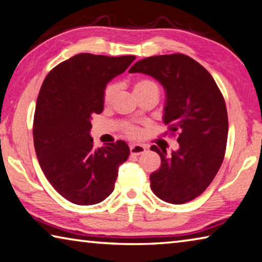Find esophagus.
<instances>
[{
  "instance_id": "34e87169",
  "label": "esophagus",
  "mask_w": 262,
  "mask_h": 262,
  "mask_svg": "<svg viewBox=\"0 0 262 262\" xmlns=\"http://www.w3.org/2000/svg\"><path fill=\"white\" fill-rule=\"evenodd\" d=\"M130 152L132 155H140L146 152V147L144 145L140 144H134L130 146Z\"/></svg>"
}]
</instances>
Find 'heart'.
Segmentation results:
<instances>
[{"label": "heart", "instance_id": "1", "mask_svg": "<svg viewBox=\"0 0 262 262\" xmlns=\"http://www.w3.org/2000/svg\"><path fill=\"white\" fill-rule=\"evenodd\" d=\"M149 89H158L157 82H154L150 79H140L135 84V92L136 94L140 93V92L149 90ZM118 92V84L117 82H109V84L104 87L103 90V102L105 104H110L114 101L115 96H116ZM128 132L130 134H136V128L135 127H128Z\"/></svg>", "mask_w": 262, "mask_h": 262}]
</instances>
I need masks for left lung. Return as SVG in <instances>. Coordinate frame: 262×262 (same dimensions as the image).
<instances>
[{"instance_id": "1", "label": "left lung", "mask_w": 262, "mask_h": 262, "mask_svg": "<svg viewBox=\"0 0 262 262\" xmlns=\"http://www.w3.org/2000/svg\"><path fill=\"white\" fill-rule=\"evenodd\" d=\"M128 72L153 77L166 91L163 122L178 132L180 147L167 155L153 145L161 167L150 173L154 194L169 204H184L207 189L223 162L228 114L214 78L184 54L159 55L137 62Z\"/></svg>"}]
</instances>
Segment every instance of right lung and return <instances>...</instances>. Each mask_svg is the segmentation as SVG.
I'll return each instance as SVG.
<instances>
[{"label": "right lung", "mask_w": 262, "mask_h": 262, "mask_svg": "<svg viewBox=\"0 0 262 262\" xmlns=\"http://www.w3.org/2000/svg\"><path fill=\"white\" fill-rule=\"evenodd\" d=\"M136 56L78 54L45 78L36 100L33 140L50 184L76 205H95L112 193L130 154L123 140L94 148L91 119L103 112V90Z\"/></svg>", "instance_id": "obj_1"}]
</instances>
